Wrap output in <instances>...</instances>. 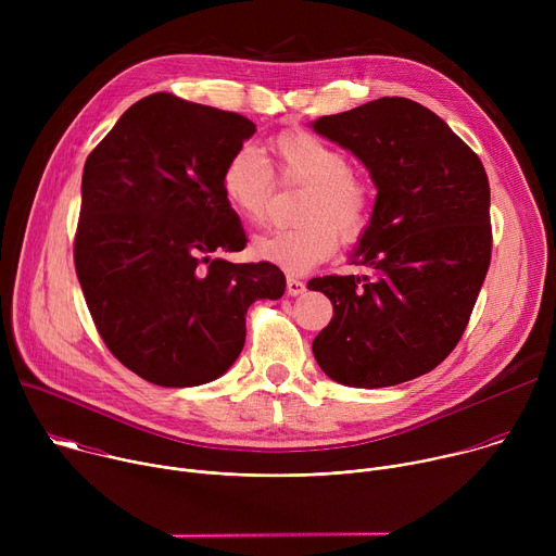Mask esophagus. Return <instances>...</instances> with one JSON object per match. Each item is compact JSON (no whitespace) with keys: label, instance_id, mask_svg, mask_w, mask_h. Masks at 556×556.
I'll return each instance as SVG.
<instances>
[{"label":"esophagus","instance_id":"esophagus-1","mask_svg":"<svg viewBox=\"0 0 556 556\" xmlns=\"http://www.w3.org/2000/svg\"><path fill=\"white\" fill-rule=\"evenodd\" d=\"M286 290H288L290 296H299V294L305 292V283L301 279H296V277H288L286 279Z\"/></svg>","mask_w":556,"mask_h":556}]
</instances>
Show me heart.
Segmentation results:
<instances>
[{
    "instance_id": "heart-1",
    "label": "heart",
    "mask_w": 556,
    "mask_h": 556,
    "mask_svg": "<svg viewBox=\"0 0 556 556\" xmlns=\"http://www.w3.org/2000/svg\"><path fill=\"white\" fill-rule=\"evenodd\" d=\"M275 167L286 185L307 187L301 200V226L277 228L255 237V253L290 273H303L321 264L339 249V233L354 240L363 232L371 195L367 185L352 174L350 157L334 144L307 131H281L270 140ZM222 195L244 219H266L275 176L266 155L253 144L235 149L219 176Z\"/></svg>"
}]
</instances>
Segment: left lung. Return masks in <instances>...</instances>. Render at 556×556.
<instances>
[{"mask_svg":"<svg viewBox=\"0 0 556 556\" xmlns=\"http://www.w3.org/2000/svg\"><path fill=\"white\" fill-rule=\"evenodd\" d=\"M314 131L352 151L376 202L352 264L374 277L307 283L334 305L312 352L348 387L401 384L438 367L462 339L491 264V187L484 165L438 114L382 97L321 116Z\"/></svg>","mask_w":556,"mask_h":556,"instance_id":"8db88e82","label":"left lung"}]
</instances>
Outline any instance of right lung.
<instances>
[{"instance_id":"obj_1","label":"right lung","mask_w":556,"mask_h":556,"mask_svg":"<svg viewBox=\"0 0 556 556\" xmlns=\"http://www.w3.org/2000/svg\"><path fill=\"white\" fill-rule=\"evenodd\" d=\"M255 131L242 114L157 92L88 155L76 277L108 350L153 384L219 378L244 348L251 303L286 290L270 262L217 257L247 247L219 176Z\"/></svg>"}]
</instances>
